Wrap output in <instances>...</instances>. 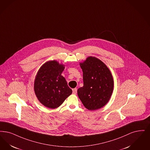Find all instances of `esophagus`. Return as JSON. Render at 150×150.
I'll list each match as a JSON object with an SVG mask.
<instances>
[{"instance_id":"34e87169","label":"esophagus","mask_w":150,"mask_h":150,"mask_svg":"<svg viewBox=\"0 0 150 150\" xmlns=\"http://www.w3.org/2000/svg\"><path fill=\"white\" fill-rule=\"evenodd\" d=\"M72 93L74 94H76V93H77V89L76 88L72 89Z\"/></svg>"}]
</instances>
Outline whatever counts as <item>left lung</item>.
<instances>
[{
    "mask_svg": "<svg viewBox=\"0 0 150 150\" xmlns=\"http://www.w3.org/2000/svg\"><path fill=\"white\" fill-rule=\"evenodd\" d=\"M80 66L83 72L84 85L78 95L84 107L89 110L103 107L109 102L114 88L112 73L107 65L96 57L89 56Z\"/></svg>",
    "mask_w": 150,
    "mask_h": 150,
    "instance_id": "8db88e82",
    "label": "left lung"
}]
</instances>
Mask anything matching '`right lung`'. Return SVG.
Wrapping results in <instances>:
<instances>
[{
  "label": "right lung",
  "instance_id": "add662e5",
  "mask_svg": "<svg viewBox=\"0 0 150 150\" xmlns=\"http://www.w3.org/2000/svg\"><path fill=\"white\" fill-rule=\"evenodd\" d=\"M65 65L56 60L44 63L39 69L34 81V91L38 101L47 108H58L72 91L61 74Z\"/></svg>",
  "mask_w": 150,
  "mask_h": 150
}]
</instances>
